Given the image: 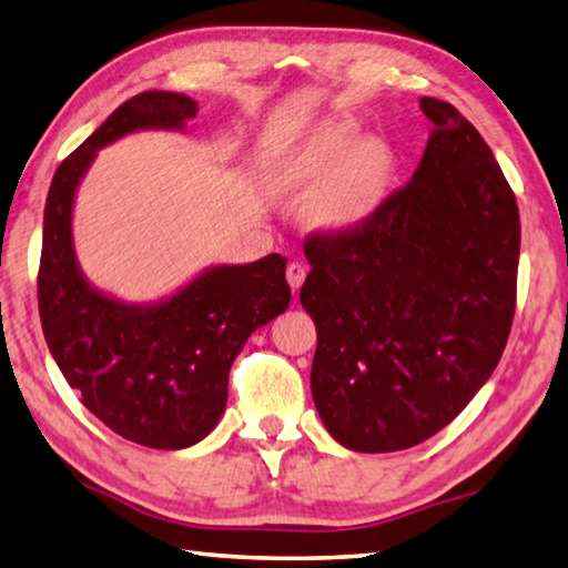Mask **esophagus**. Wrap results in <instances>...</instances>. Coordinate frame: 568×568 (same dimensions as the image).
I'll return each mask as SVG.
<instances>
[{"label": "esophagus", "mask_w": 568, "mask_h": 568, "mask_svg": "<svg viewBox=\"0 0 568 568\" xmlns=\"http://www.w3.org/2000/svg\"><path fill=\"white\" fill-rule=\"evenodd\" d=\"M306 274H310V266H306L304 262H292L290 266H286V282H290L294 294L302 290Z\"/></svg>", "instance_id": "esophagus-1"}]
</instances>
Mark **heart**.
<instances>
[{"label": "heart", "instance_id": "heart-1", "mask_svg": "<svg viewBox=\"0 0 568 568\" xmlns=\"http://www.w3.org/2000/svg\"><path fill=\"white\" fill-rule=\"evenodd\" d=\"M276 192L312 194L310 214L326 232H356L372 222L389 196L392 146L364 136L354 116L322 119L266 159Z\"/></svg>", "mask_w": 568, "mask_h": 568}]
</instances>
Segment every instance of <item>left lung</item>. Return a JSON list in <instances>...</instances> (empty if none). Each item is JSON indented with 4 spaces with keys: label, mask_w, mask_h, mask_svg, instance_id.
Returning <instances> with one entry per match:
<instances>
[{
    "label": "left lung",
    "mask_w": 568,
    "mask_h": 568,
    "mask_svg": "<svg viewBox=\"0 0 568 568\" xmlns=\"http://www.w3.org/2000/svg\"><path fill=\"white\" fill-rule=\"evenodd\" d=\"M432 132L412 182L356 232L304 242L316 324L312 396L352 452H402L462 414L509 339L519 206L481 134L424 97Z\"/></svg>",
    "instance_id": "1"
}]
</instances>
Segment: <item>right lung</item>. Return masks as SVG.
Returning a JSON list of instances; mask_svg holds the SVG:
<instances>
[{
	"label": "right lung",
	"mask_w": 568,
	"mask_h": 568,
	"mask_svg": "<svg viewBox=\"0 0 568 568\" xmlns=\"http://www.w3.org/2000/svg\"><path fill=\"white\" fill-rule=\"evenodd\" d=\"M196 112L192 97L159 89L114 109L54 172L39 264L44 339L69 386L109 429L164 452L186 449L216 429L239 352L290 306L286 256L206 266L169 296L132 304L84 276L72 219L99 149L146 129L184 132Z\"/></svg>",
	"instance_id": "1"
}]
</instances>
